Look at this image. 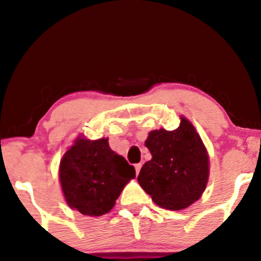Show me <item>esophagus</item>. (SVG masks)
Returning a JSON list of instances; mask_svg holds the SVG:
<instances>
[{
    "label": "esophagus",
    "mask_w": 261,
    "mask_h": 261,
    "mask_svg": "<svg viewBox=\"0 0 261 261\" xmlns=\"http://www.w3.org/2000/svg\"><path fill=\"white\" fill-rule=\"evenodd\" d=\"M141 164L139 163V164H135V171H137V174H139V172H140V170H141Z\"/></svg>",
    "instance_id": "esophagus-1"
}]
</instances>
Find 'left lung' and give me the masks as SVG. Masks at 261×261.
<instances>
[{"label": "left lung", "instance_id": "left-lung-1", "mask_svg": "<svg viewBox=\"0 0 261 261\" xmlns=\"http://www.w3.org/2000/svg\"><path fill=\"white\" fill-rule=\"evenodd\" d=\"M145 146L152 159L141 167L140 187L169 210L185 209L201 197L209 178V156L195 127L181 116L174 130L149 132Z\"/></svg>", "mask_w": 261, "mask_h": 261}]
</instances>
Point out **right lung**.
<instances>
[{
    "instance_id": "obj_1",
    "label": "right lung",
    "mask_w": 261,
    "mask_h": 261,
    "mask_svg": "<svg viewBox=\"0 0 261 261\" xmlns=\"http://www.w3.org/2000/svg\"><path fill=\"white\" fill-rule=\"evenodd\" d=\"M134 177V166L109 147L107 138H77L60 160L59 179L64 197L71 209L83 215L109 213Z\"/></svg>"
}]
</instances>
